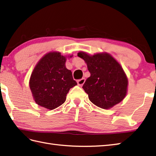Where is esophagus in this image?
I'll return each mask as SVG.
<instances>
[{
  "label": "esophagus",
  "instance_id": "esophagus-1",
  "mask_svg": "<svg viewBox=\"0 0 156 156\" xmlns=\"http://www.w3.org/2000/svg\"><path fill=\"white\" fill-rule=\"evenodd\" d=\"M85 81H86V80H85V78H82V79H80V80H78L77 81V83H78V86H82L83 84H84V82H85Z\"/></svg>",
  "mask_w": 156,
  "mask_h": 156
}]
</instances>
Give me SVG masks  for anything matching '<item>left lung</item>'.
<instances>
[{
	"label": "left lung",
	"instance_id": "left-lung-1",
	"mask_svg": "<svg viewBox=\"0 0 156 156\" xmlns=\"http://www.w3.org/2000/svg\"><path fill=\"white\" fill-rule=\"evenodd\" d=\"M78 56L86 62L90 73L82 88L94 104L110 109L124 100L127 94L128 78L121 65L110 54L102 52L90 56L80 52Z\"/></svg>",
	"mask_w": 156,
	"mask_h": 156
}]
</instances>
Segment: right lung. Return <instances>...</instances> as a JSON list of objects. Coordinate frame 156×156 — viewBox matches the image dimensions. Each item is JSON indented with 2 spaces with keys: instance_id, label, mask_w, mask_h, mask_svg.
I'll return each instance as SVG.
<instances>
[{
  "instance_id": "right-lung-1",
  "label": "right lung",
  "mask_w": 156,
  "mask_h": 156,
  "mask_svg": "<svg viewBox=\"0 0 156 156\" xmlns=\"http://www.w3.org/2000/svg\"><path fill=\"white\" fill-rule=\"evenodd\" d=\"M66 61V57L61 53L50 52L36 65L29 86L35 102L39 106L55 109L64 103L70 89L77 85L71 70L65 66Z\"/></svg>"
}]
</instances>
